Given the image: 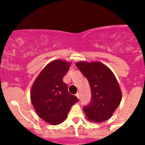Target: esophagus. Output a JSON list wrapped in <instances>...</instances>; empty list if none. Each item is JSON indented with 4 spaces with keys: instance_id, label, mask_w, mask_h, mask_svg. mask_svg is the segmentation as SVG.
<instances>
[{
    "instance_id": "34e87169",
    "label": "esophagus",
    "mask_w": 145,
    "mask_h": 145,
    "mask_svg": "<svg viewBox=\"0 0 145 145\" xmlns=\"http://www.w3.org/2000/svg\"><path fill=\"white\" fill-rule=\"evenodd\" d=\"M75 95H76V97H78V98L80 99V93H77L76 94H75Z\"/></svg>"
}]
</instances>
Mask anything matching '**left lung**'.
I'll list each match as a JSON object with an SVG mask.
<instances>
[{
	"mask_svg": "<svg viewBox=\"0 0 145 145\" xmlns=\"http://www.w3.org/2000/svg\"><path fill=\"white\" fill-rule=\"evenodd\" d=\"M77 67L88 79L91 91L90 104L84 107L86 118L102 123L110 118L120 105L122 92L116 76L99 61H78Z\"/></svg>",
	"mask_w": 145,
	"mask_h": 145,
	"instance_id": "8db88e82",
	"label": "left lung"
}]
</instances>
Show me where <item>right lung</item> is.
Listing matches in <instances>:
<instances>
[{
  "label": "right lung",
  "mask_w": 145,
  "mask_h": 145,
  "mask_svg": "<svg viewBox=\"0 0 145 145\" xmlns=\"http://www.w3.org/2000/svg\"><path fill=\"white\" fill-rule=\"evenodd\" d=\"M71 63L65 60L51 61L35 80L30 91V100L35 112L51 125L61 123L78 99L68 92L63 78Z\"/></svg>",
  "instance_id": "1"
}]
</instances>
